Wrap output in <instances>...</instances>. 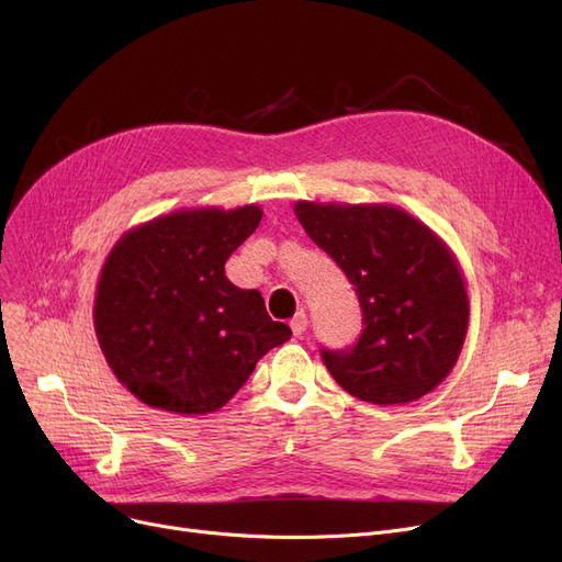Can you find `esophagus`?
Returning <instances> with one entry per match:
<instances>
[{
    "label": "esophagus",
    "instance_id": "1",
    "mask_svg": "<svg viewBox=\"0 0 562 562\" xmlns=\"http://www.w3.org/2000/svg\"><path fill=\"white\" fill-rule=\"evenodd\" d=\"M291 333H293V337H303L305 335V330H307V314L305 312H299L296 316L291 318Z\"/></svg>",
    "mask_w": 562,
    "mask_h": 562
}]
</instances>
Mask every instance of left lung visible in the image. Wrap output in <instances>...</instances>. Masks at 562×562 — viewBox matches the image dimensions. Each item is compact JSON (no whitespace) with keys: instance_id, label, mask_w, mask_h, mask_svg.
<instances>
[{"instance_id":"1","label":"left lung","mask_w":562,"mask_h":562,"mask_svg":"<svg viewBox=\"0 0 562 562\" xmlns=\"http://www.w3.org/2000/svg\"><path fill=\"white\" fill-rule=\"evenodd\" d=\"M293 214L362 305L360 341L323 350L339 385L373 405L419 401L441 385L469 328L467 280L449 244L387 202L299 200Z\"/></svg>"}]
</instances>
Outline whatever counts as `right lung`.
I'll use <instances>...</instances> for the list:
<instances>
[{"label": "right lung", "instance_id": "add662e5", "mask_svg": "<svg viewBox=\"0 0 562 562\" xmlns=\"http://www.w3.org/2000/svg\"><path fill=\"white\" fill-rule=\"evenodd\" d=\"M261 216L259 204L189 206L130 227L109 250L95 335L113 375L140 403L210 415L241 390L259 358L291 339L259 291L225 276Z\"/></svg>", "mask_w": 562, "mask_h": 562}]
</instances>
